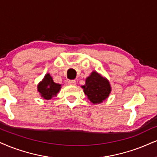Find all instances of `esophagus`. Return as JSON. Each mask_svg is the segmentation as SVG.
I'll return each instance as SVG.
<instances>
[{
	"label": "esophagus",
	"instance_id": "obj_1",
	"mask_svg": "<svg viewBox=\"0 0 157 157\" xmlns=\"http://www.w3.org/2000/svg\"><path fill=\"white\" fill-rule=\"evenodd\" d=\"M69 85H71V86H75L76 84V82L75 80H70L68 81Z\"/></svg>",
	"mask_w": 157,
	"mask_h": 157
}]
</instances>
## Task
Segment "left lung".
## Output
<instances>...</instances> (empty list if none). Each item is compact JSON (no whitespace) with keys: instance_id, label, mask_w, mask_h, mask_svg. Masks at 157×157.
Masks as SVG:
<instances>
[{"instance_id":"1","label":"left lung","mask_w":157,"mask_h":157,"mask_svg":"<svg viewBox=\"0 0 157 157\" xmlns=\"http://www.w3.org/2000/svg\"><path fill=\"white\" fill-rule=\"evenodd\" d=\"M82 88L88 99L94 105L102 103L111 92L109 81L95 71H92L86 78L85 84Z\"/></svg>"}]
</instances>
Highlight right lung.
I'll return each instance as SVG.
<instances>
[{
	"label": "right lung",
	"instance_id": "1",
	"mask_svg": "<svg viewBox=\"0 0 157 157\" xmlns=\"http://www.w3.org/2000/svg\"><path fill=\"white\" fill-rule=\"evenodd\" d=\"M61 86L62 84L54 82L53 78L49 73H46L41 82L38 83L37 90L41 98L49 100L52 98L57 96V93L60 90Z\"/></svg>",
	"mask_w": 157,
	"mask_h": 157
}]
</instances>
